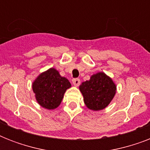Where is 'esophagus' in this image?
I'll use <instances>...</instances> for the list:
<instances>
[{
    "mask_svg": "<svg viewBox=\"0 0 150 150\" xmlns=\"http://www.w3.org/2000/svg\"><path fill=\"white\" fill-rule=\"evenodd\" d=\"M72 82H73V84L77 86H79V85L80 84V82H81V81H80L79 79H77V78H76V79H72Z\"/></svg>",
    "mask_w": 150,
    "mask_h": 150,
    "instance_id": "1",
    "label": "esophagus"
}]
</instances>
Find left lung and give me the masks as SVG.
Segmentation results:
<instances>
[{
	"mask_svg": "<svg viewBox=\"0 0 150 150\" xmlns=\"http://www.w3.org/2000/svg\"><path fill=\"white\" fill-rule=\"evenodd\" d=\"M79 89L86 107L93 110H100L107 107L116 93V86L104 73L93 75L89 81L82 82Z\"/></svg>",
	"mask_w": 150,
	"mask_h": 150,
	"instance_id": "1",
	"label": "left lung"
}]
</instances>
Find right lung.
<instances>
[{
    "instance_id": "right-lung-1",
    "label": "right lung",
    "mask_w": 150,
    "mask_h": 150,
    "mask_svg": "<svg viewBox=\"0 0 150 150\" xmlns=\"http://www.w3.org/2000/svg\"><path fill=\"white\" fill-rule=\"evenodd\" d=\"M71 84L66 78L61 77L54 68L42 73L33 84L37 102L46 109L52 110L60 105L66 89Z\"/></svg>"
}]
</instances>
